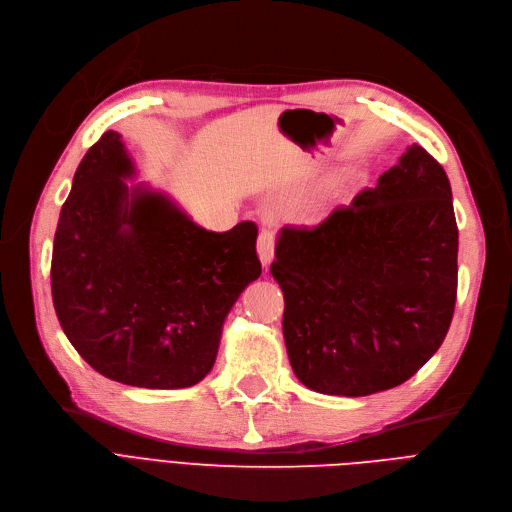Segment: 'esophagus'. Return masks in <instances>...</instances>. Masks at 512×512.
<instances>
[{
    "label": "esophagus",
    "mask_w": 512,
    "mask_h": 512,
    "mask_svg": "<svg viewBox=\"0 0 512 512\" xmlns=\"http://www.w3.org/2000/svg\"><path fill=\"white\" fill-rule=\"evenodd\" d=\"M276 251V234L272 230H261L257 238V253L263 265H270Z\"/></svg>",
    "instance_id": "34e87169"
}]
</instances>
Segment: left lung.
<instances>
[{
	"label": "left lung",
	"mask_w": 512,
	"mask_h": 512,
	"mask_svg": "<svg viewBox=\"0 0 512 512\" xmlns=\"http://www.w3.org/2000/svg\"><path fill=\"white\" fill-rule=\"evenodd\" d=\"M456 255L448 176L419 145L321 224L282 228L270 272L297 378L334 396L407 382L450 328Z\"/></svg>",
	"instance_id": "left-lung-1"
}]
</instances>
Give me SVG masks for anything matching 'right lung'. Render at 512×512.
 I'll list each match as a JSON object with an SVG mask.
<instances>
[{"label": "right lung", "mask_w": 512, "mask_h": 512, "mask_svg": "<svg viewBox=\"0 0 512 512\" xmlns=\"http://www.w3.org/2000/svg\"><path fill=\"white\" fill-rule=\"evenodd\" d=\"M134 174L114 130L80 161L53 238V307L105 378L188 388L211 371L226 315L261 276L257 226L205 230L168 195L128 186Z\"/></svg>", "instance_id": "add662e5"}]
</instances>
